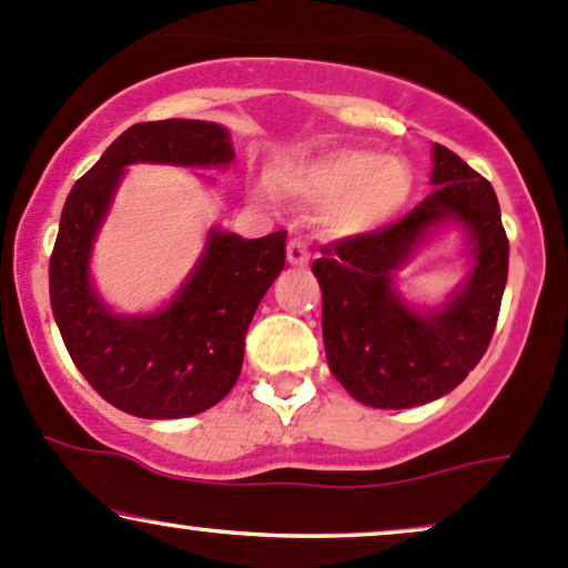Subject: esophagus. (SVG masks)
Returning a JSON list of instances; mask_svg holds the SVG:
<instances>
[{"label": "esophagus", "mask_w": 568, "mask_h": 568, "mask_svg": "<svg viewBox=\"0 0 568 568\" xmlns=\"http://www.w3.org/2000/svg\"><path fill=\"white\" fill-rule=\"evenodd\" d=\"M285 256H288V264L293 266H306L310 264V247L302 237H293L288 247H285Z\"/></svg>", "instance_id": "1"}]
</instances>
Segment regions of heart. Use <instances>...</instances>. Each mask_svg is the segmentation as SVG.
Listing matches in <instances>:
<instances>
[{"label": "heart", "instance_id": "1", "mask_svg": "<svg viewBox=\"0 0 568 568\" xmlns=\"http://www.w3.org/2000/svg\"><path fill=\"white\" fill-rule=\"evenodd\" d=\"M277 184L328 207L336 234H363L389 224L408 202L410 179L403 160L382 158L374 149H338L304 165H285Z\"/></svg>", "mask_w": 568, "mask_h": 568}]
</instances>
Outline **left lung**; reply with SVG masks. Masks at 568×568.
Wrapping results in <instances>:
<instances>
[{
  "label": "left lung",
  "mask_w": 568,
  "mask_h": 568,
  "mask_svg": "<svg viewBox=\"0 0 568 568\" xmlns=\"http://www.w3.org/2000/svg\"><path fill=\"white\" fill-rule=\"evenodd\" d=\"M433 194L382 230L323 245L312 264L323 291L328 366L355 400L410 408L452 393L478 366L497 328L507 283L505 226L494 186L452 149L433 146ZM459 220L471 234L476 266L453 302L416 313L392 277L433 225Z\"/></svg>",
  "instance_id": "left-lung-1"
}]
</instances>
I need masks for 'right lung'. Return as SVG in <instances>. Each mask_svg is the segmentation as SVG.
Listing matches in <instances>:
<instances>
[{
	"label": "right lung",
	"instance_id": "add662e5",
	"mask_svg": "<svg viewBox=\"0 0 568 568\" xmlns=\"http://www.w3.org/2000/svg\"><path fill=\"white\" fill-rule=\"evenodd\" d=\"M216 122H139L77 181L50 256V306L71 361L103 400L141 419H181L216 406L237 382L256 306L285 266V232L243 240L213 230L179 296L154 315H112L90 283V247L133 162L230 165Z\"/></svg>",
	"mask_w": 568,
	"mask_h": 568
}]
</instances>
